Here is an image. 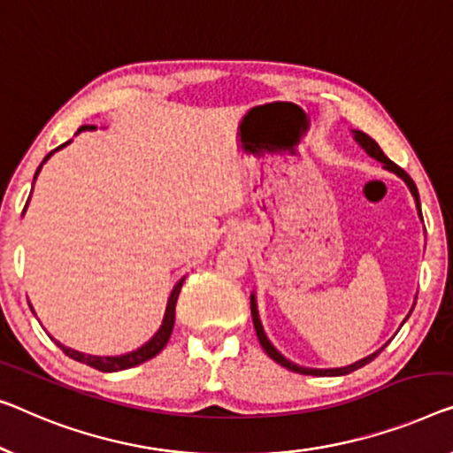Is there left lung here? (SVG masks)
<instances>
[{
    "label": "left lung",
    "instance_id": "8db88e82",
    "mask_svg": "<svg viewBox=\"0 0 453 453\" xmlns=\"http://www.w3.org/2000/svg\"><path fill=\"white\" fill-rule=\"evenodd\" d=\"M352 134H354V140L357 142V144H360V146L364 148V150H366L368 157H372V158H376L378 162H382V165H384V168H387V171L395 173L396 177L404 180V185L409 187L411 195H413V199H415V203H417V211H419V218H421V201H419V191H417V187H415V183H413V179H411L409 174L404 173L399 165H395V162L390 160V158L387 157V154H384V152L380 150V146H378L376 142L368 136V134H364V132H360V130H352ZM421 219H423V218H421ZM250 307H252V321H254V329H256V335H258V342H260L262 349H265V352H266L270 357H273V360H274L276 364H280V366H285L287 370H293V372H299V374H311V376H343V374H349V372H354V370H357V368L366 366L368 362H372L374 357L382 352L384 346H387V343H384V346H382L380 349H376V352H372L370 356L362 357V360H357V362H354V364H349V366H342V368H307V366H299V364H295V362L288 360V357L282 356V354L279 352V349H276V348L273 346V342L268 340V335L265 334V327H262L260 315H258V303H256V293L250 295ZM413 307H415V303H413ZM413 307H411V311H413ZM411 311H409V315H411ZM409 315L404 317L403 323L409 319ZM403 323H401V326H403Z\"/></svg>",
    "mask_w": 453,
    "mask_h": 453
}]
</instances>
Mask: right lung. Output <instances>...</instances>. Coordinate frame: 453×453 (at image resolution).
<instances>
[{"mask_svg": "<svg viewBox=\"0 0 453 453\" xmlns=\"http://www.w3.org/2000/svg\"><path fill=\"white\" fill-rule=\"evenodd\" d=\"M96 127H97V126H81L79 130H77V134L85 132V130H96ZM77 134H75V136H77ZM66 144H71V140L65 142V144H60L58 148H54L52 152L46 154L44 160L40 162L36 174H34V180H36L40 168L44 166V162L49 160L54 152H58L60 148H65ZM32 188H34V185H32ZM28 203H30V197H28ZM28 203H26V205H28ZM24 211H26V207H24ZM183 282H185V276L177 282V285L173 287L171 295H168L166 309H165V317H162V323H160L158 332L154 334L146 343H142L140 348L132 349V352L119 354V356H93V354L77 352V349H73V348H66V346H63V343H60V342L54 340V337H50V340H54V343H57V346H58L60 349H63V352H65L66 356L73 357V360L83 362V364H87V366H91V368H96V370H101V372H119V370H127V368L138 366V364L150 360V357H154L157 354H160L162 349H165L168 337H171L173 327H174V307H177V299H179V293H180V287H183ZM30 309L34 311L32 305H30Z\"/></svg>", "mask_w": 453, "mask_h": 453, "instance_id": "obj_1", "label": "right lung"}]
</instances>
